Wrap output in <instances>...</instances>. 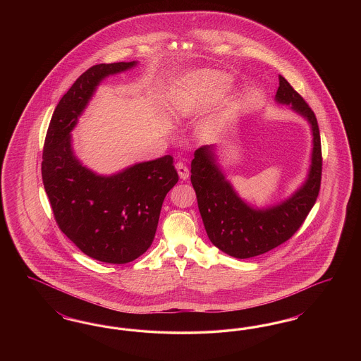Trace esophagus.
<instances>
[{"instance_id":"esophagus-1","label":"esophagus","mask_w":361,"mask_h":361,"mask_svg":"<svg viewBox=\"0 0 361 361\" xmlns=\"http://www.w3.org/2000/svg\"><path fill=\"white\" fill-rule=\"evenodd\" d=\"M176 169H177V173H178V176H180L181 180H187V178H188L189 169L185 166V164L177 162V164H176Z\"/></svg>"}]
</instances>
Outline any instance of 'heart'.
I'll return each mask as SVG.
<instances>
[{
  "mask_svg": "<svg viewBox=\"0 0 361 361\" xmlns=\"http://www.w3.org/2000/svg\"><path fill=\"white\" fill-rule=\"evenodd\" d=\"M227 87V80L224 74L207 71L196 75L184 86L176 97L174 108L180 114H190L196 109L204 108L214 103ZM214 124L207 127V131L214 130Z\"/></svg>",
  "mask_w": 361,
  "mask_h": 361,
  "instance_id": "obj_1",
  "label": "heart"
}]
</instances>
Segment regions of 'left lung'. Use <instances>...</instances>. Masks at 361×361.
Returning <instances> with one entry per match:
<instances>
[{
  "mask_svg": "<svg viewBox=\"0 0 361 361\" xmlns=\"http://www.w3.org/2000/svg\"><path fill=\"white\" fill-rule=\"evenodd\" d=\"M275 100L309 121L312 133L311 165L306 181L288 199L267 208L243 202L226 180L214 146L199 147L190 162V183L209 240L226 255L256 257L290 240L315 204L322 174V150L318 121L309 104L279 75Z\"/></svg>",
  "mask_w": 361,
  "mask_h": 361,
  "instance_id": "left-lung-1",
  "label": "left lung"
}]
</instances>
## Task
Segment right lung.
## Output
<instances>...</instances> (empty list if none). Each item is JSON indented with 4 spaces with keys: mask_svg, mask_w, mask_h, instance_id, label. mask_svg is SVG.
<instances>
[{
    "mask_svg": "<svg viewBox=\"0 0 361 361\" xmlns=\"http://www.w3.org/2000/svg\"><path fill=\"white\" fill-rule=\"evenodd\" d=\"M137 63H100L82 73L56 105L43 147L42 178L56 224L86 256L108 264H127L150 247L164 199L178 181L172 155L102 176L73 152L70 133L97 86Z\"/></svg>",
    "mask_w": 361,
    "mask_h": 361,
    "instance_id": "add662e5",
    "label": "right lung"
}]
</instances>
